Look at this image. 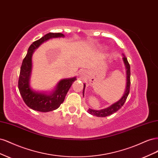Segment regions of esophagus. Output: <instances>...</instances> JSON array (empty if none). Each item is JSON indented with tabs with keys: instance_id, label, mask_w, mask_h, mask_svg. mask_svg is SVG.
I'll use <instances>...</instances> for the list:
<instances>
[{
	"instance_id": "1",
	"label": "esophagus",
	"mask_w": 158,
	"mask_h": 158,
	"mask_svg": "<svg viewBox=\"0 0 158 158\" xmlns=\"http://www.w3.org/2000/svg\"><path fill=\"white\" fill-rule=\"evenodd\" d=\"M80 76H84V73H83V72H82V73H80Z\"/></svg>"
}]
</instances>
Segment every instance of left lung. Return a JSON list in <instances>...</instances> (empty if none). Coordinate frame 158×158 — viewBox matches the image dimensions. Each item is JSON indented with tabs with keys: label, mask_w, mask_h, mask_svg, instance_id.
<instances>
[{
	"label": "left lung",
	"mask_w": 158,
	"mask_h": 158,
	"mask_svg": "<svg viewBox=\"0 0 158 158\" xmlns=\"http://www.w3.org/2000/svg\"><path fill=\"white\" fill-rule=\"evenodd\" d=\"M123 55V62L124 64L125 65V68H126V73H127V84H126V89L125 91V93H124L123 95L122 98L118 100V102H115L114 103L112 104L111 106H110L109 107L105 108L101 110H94L92 109L89 108L88 112L92 114V115L97 116L98 117H105L109 115H111V114L117 112L118 109H120L122 106L125 103L126 99L128 97L129 92H130V85H131V67H130V64H129L127 60V57ZM85 87V84H84V89H83V96H84V89Z\"/></svg>",
	"instance_id": "8db88e82"
}]
</instances>
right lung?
Listing matches in <instances>:
<instances>
[{
  "mask_svg": "<svg viewBox=\"0 0 158 158\" xmlns=\"http://www.w3.org/2000/svg\"><path fill=\"white\" fill-rule=\"evenodd\" d=\"M60 33H49L34 41L28 48L27 55L23 59L20 69L18 80V89L23 102L30 108L40 112H49L59 108L63 103L66 95L72 84L76 80V77L60 80L52 92H37L30 86V78L32 70V55L35 50L43 43L52 38L64 37Z\"/></svg>",
  "mask_w": 158,
  "mask_h": 158,
  "instance_id": "1",
  "label": "right lung"
}]
</instances>
